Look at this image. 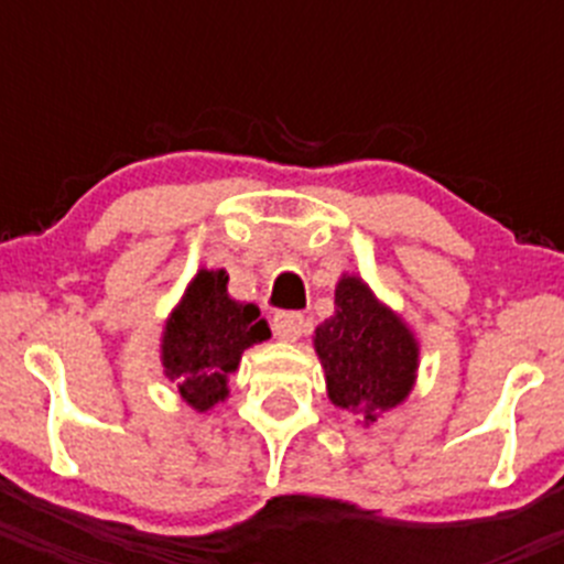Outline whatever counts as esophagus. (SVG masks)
Masks as SVG:
<instances>
[{
    "instance_id": "34e87169",
    "label": "esophagus",
    "mask_w": 564,
    "mask_h": 564,
    "mask_svg": "<svg viewBox=\"0 0 564 564\" xmlns=\"http://www.w3.org/2000/svg\"><path fill=\"white\" fill-rule=\"evenodd\" d=\"M272 333H275L281 340L294 344V340L303 338L305 316L294 314V311H281V314H275V318H272Z\"/></svg>"
}]
</instances>
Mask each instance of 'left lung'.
<instances>
[{"mask_svg":"<svg viewBox=\"0 0 564 564\" xmlns=\"http://www.w3.org/2000/svg\"><path fill=\"white\" fill-rule=\"evenodd\" d=\"M314 349L327 398L362 429L401 406L417 382V335L355 272L335 283V314L314 329Z\"/></svg>","mask_w":564,"mask_h":564,"instance_id":"obj_1","label":"left lung"}]
</instances>
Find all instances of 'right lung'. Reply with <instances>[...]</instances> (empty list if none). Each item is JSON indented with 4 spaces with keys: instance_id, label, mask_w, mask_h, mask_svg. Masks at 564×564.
<instances>
[{
    "instance_id": "1",
    "label": "right lung",
    "mask_w": 564,
    "mask_h": 564,
    "mask_svg": "<svg viewBox=\"0 0 564 564\" xmlns=\"http://www.w3.org/2000/svg\"><path fill=\"white\" fill-rule=\"evenodd\" d=\"M267 338L270 327L259 305L229 294V272L202 267L163 324V377L174 382L187 406L209 412L229 398V377L246 349Z\"/></svg>"
}]
</instances>
